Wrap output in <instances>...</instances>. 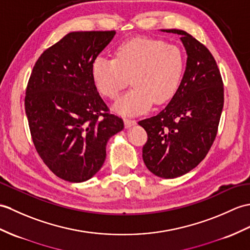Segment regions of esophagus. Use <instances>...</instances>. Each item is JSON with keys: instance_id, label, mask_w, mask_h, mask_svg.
<instances>
[{"instance_id": "esophagus-1", "label": "esophagus", "mask_w": 250, "mask_h": 250, "mask_svg": "<svg viewBox=\"0 0 250 250\" xmlns=\"http://www.w3.org/2000/svg\"><path fill=\"white\" fill-rule=\"evenodd\" d=\"M136 124V121L134 119H130V118H125V125L126 127H130L132 125H134Z\"/></svg>"}]
</instances>
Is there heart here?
I'll list each match as a JSON object with an SVG mask.
<instances>
[{"label": "heart", "instance_id": "1", "mask_svg": "<svg viewBox=\"0 0 250 250\" xmlns=\"http://www.w3.org/2000/svg\"><path fill=\"white\" fill-rule=\"evenodd\" d=\"M185 69V57L178 46L159 39L134 38L121 43L114 59L98 56L91 77L98 91L115 100L130 84L133 88L115 103L123 115L141 114L155 104H163L176 94Z\"/></svg>", "mask_w": 250, "mask_h": 250}]
</instances>
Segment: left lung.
Returning <instances> with one entry per match:
<instances>
[{"mask_svg": "<svg viewBox=\"0 0 250 250\" xmlns=\"http://www.w3.org/2000/svg\"><path fill=\"white\" fill-rule=\"evenodd\" d=\"M181 35L187 69L168 105L138 121L147 132L143 160L155 176L172 179L190 171L206 158L217 134L224 106V83L211 52L188 33Z\"/></svg>", "mask_w": 250, "mask_h": 250, "instance_id": "left-lung-1", "label": "left lung"}]
</instances>
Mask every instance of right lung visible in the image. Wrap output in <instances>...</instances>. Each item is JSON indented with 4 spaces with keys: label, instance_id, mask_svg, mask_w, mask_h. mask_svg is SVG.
<instances>
[{
    "label": "right lung",
    "instance_id": "right-lung-1",
    "mask_svg": "<svg viewBox=\"0 0 250 250\" xmlns=\"http://www.w3.org/2000/svg\"><path fill=\"white\" fill-rule=\"evenodd\" d=\"M115 31L72 32L43 51L24 99L34 146L59 178L83 182L100 170L109 137L124 120L109 113L91 77V65Z\"/></svg>",
    "mask_w": 250,
    "mask_h": 250
}]
</instances>
